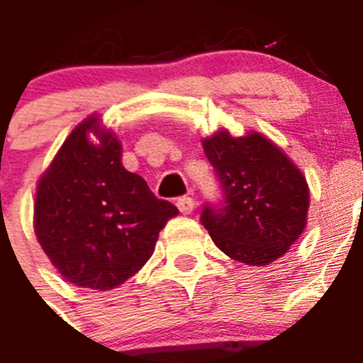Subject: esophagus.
I'll use <instances>...</instances> for the list:
<instances>
[{
	"instance_id": "34e87169",
	"label": "esophagus",
	"mask_w": 363,
	"mask_h": 363,
	"mask_svg": "<svg viewBox=\"0 0 363 363\" xmlns=\"http://www.w3.org/2000/svg\"><path fill=\"white\" fill-rule=\"evenodd\" d=\"M177 207H179V211H181L182 214H190V212L194 211V207H196V201L188 196L179 197V199H177Z\"/></svg>"
}]
</instances>
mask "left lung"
Returning <instances> with one entry per match:
<instances>
[{
	"mask_svg": "<svg viewBox=\"0 0 363 363\" xmlns=\"http://www.w3.org/2000/svg\"><path fill=\"white\" fill-rule=\"evenodd\" d=\"M203 151L222 188L220 205H205L201 223L235 261L263 267L279 259L304 233L309 188L281 149L252 132L233 138L218 130Z\"/></svg>",
	"mask_w": 363,
	"mask_h": 363,
	"instance_id": "1",
	"label": "left lung"
}]
</instances>
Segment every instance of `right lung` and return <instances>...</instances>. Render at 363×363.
I'll return each mask as SVG.
<instances>
[{
  "label": "right lung",
  "instance_id": "right-lung-1",
  "mask_svg": "<svg viewBox=\"0 0 363 363\" xmlns=\"http://www.w3.org/2000/svg\"><path fill=\"white\" fill-rule=\"evenodd\" d=\"M177 214L175 205L126 172L121 141L91 115L70 132L38 181L35 235L70 284L110 291L149 261L158 233Z\"/></svg>",
  "mask_w": 363,
  "mask_h": 363
}]
</instances>
